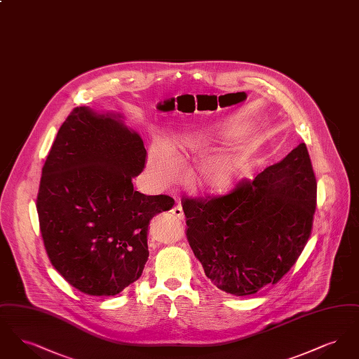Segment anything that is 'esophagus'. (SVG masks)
I'll return each instance as SVG.
<instances>
[{
    "mask_svg": "<svg viewBox=\"0 0 359 359\" xmlns=\"http://www.w3.org/2000/svg\"><path fill=\"white\" fill-rule=\"evenodd\" d=\"M172 215L175 217V218H177V219H183L184 218V214H183V208H182V205H176L172 207L171 210Z\"/></svg>",
    "mask_w": 359,
    "mask_h": 359,
    "instance_id": "obj_1",
    "label": "esophagus"
}]
</instances>
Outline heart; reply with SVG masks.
<instances>
[{
  "instance_id": "1",
  "label": "heart",
  "mask_w": 359,
  "mask_h": 359,
  "mask_svg": "<svg viewBox=\"0 0 359 359\" xmlns=\"http://www.w3.org/2000/svg\"><path fill=\"white\" fill-rule=\"evenodd\" d=\"M210 149L208 137L201 133H191L177 138L172 144L171 149L163 145H154L148 157L149 172L158 184H171L179 176V167L186 163L189 156H201ZM243 163L245 157L241 154L217 156L203 164L198 180L211 191H227L238 180Z\"/></svg>"
}]
</instances>
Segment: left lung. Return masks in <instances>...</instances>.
I'll list each match as a JSON object with an SVG mask.
<instances>
[{"instance_id":"left-lung-1","label":"left lung","mask_w":359,"mask_h":359,"mask_svg":"<svg viewBox=\"0 0 359 359\" xmlns=\"http://www.w3.org/2000/svg\"><path fill=\"white\" fill-rule=\"evenodd\" d=\"M182 205L188 243L215 287L249 296L277 284L311 237L316 177L307 147L224 195L184 198Z\"/></svg>"}]
</instances>
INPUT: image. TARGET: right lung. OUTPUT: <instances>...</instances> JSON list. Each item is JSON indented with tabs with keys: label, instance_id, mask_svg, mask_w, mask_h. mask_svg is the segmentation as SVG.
Masks as SVG:
<instances>
[{
	"label": "right lung",
	"instance_id": "add662e5",
	"mask_svg": "<svg viewBox=\"0 0 359 359\" xmlns=\"http://www.w3.org/2000/svg\"><path fill=\"white\" fill-rule=\"evenodd\" d=\"M147 151L116 114L75 107L43 165L36 199L40 233L52 266L91 296H114L142 274L148 224L173 205L144 195L133 177Z\"/></svg>",
	"mask_w": 359,
	"mask_h": 359
}]
</instances>
